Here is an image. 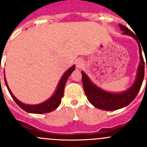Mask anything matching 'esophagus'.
Wrapping results in <instances>:
<instances>
[{
    "mask_svg": "<svg viewBox=\"0 0 147 147\" xmlns=\"http://www.w3.org/2000/svg\"><path fill=\"white\" fill-rule=\"evenodd\" d=\"M84 65V61H83L82 59H81V58H79V59H77L76 60V67H78V68H80V67H82V65Z\"/></svg>",
    "mask_w": 147,
    "mask_h": 147,
    "instance_id": "obj_1",
    "label": "esophagus"
}]
</instances>
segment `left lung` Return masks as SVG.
Returning a JSON list of instances; mask_svg holds the SVG:
<instances>
[{
    "label": "left lung",
    "instance_id": "1",
    "mask_svg": "<svg viewBox=\"0 0 147 147\" xmlns=\"http://www.w3.org/2000/svg\"><path fill=\"white\" fill-rule=\"evenodd\" d=\"M121 30L123 31V34L126 35L132 36L135 38L138 44L139 47V54H140V65L138 69L137 77L132 85L131 88L121 93H110V92L105 91L104 90L101 89L100 88L95 85L90 80L85 72L82 71V85L84 88V90L86 94L90 103L96 107V108L101 109V110H107V111H113V110L121 109L124 107L135 99L137 96L138 93L139 92L141 87L142 85L144 78V61L142 56V51H141V45L140 42L138 41L136 36L128 28L124 26L119 24ZM147 69V64H146Z\"/></svg>",
    "mask_w": 147,
    "mask_h": 147
}]
</instances>
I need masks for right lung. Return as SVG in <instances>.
<instances>
[{
  "label": "right lung",
  "instance_id": "right-lung-1",
  "mask_svg": "<svg viewBox=\"0 0 147 147\" xmlns=\"http://www.w3.org/2000/svg\"><path fill=\"white\" fill-rule=\"evenodd\" d=\"M75 69V65H73L70 67L69 69L67 70L66 72L65 73L63 76L59 80V82L58 83L57 88L56 90L55 93L52 96L49 98L48 100L45 101L42 103H40L39 105H26V104L23 103V102H20L15 96L12 94V93L10 90L9 88L8 87L7 82H6V79H5L4 76V80L6 85L7 87V89L9 92L11 96L14 99L17 105L23 109V110H25L26 112L30 113H36V114H42V113H50L55 109L57 108L59 106L61 103V100L62 98L63 97V94H64V88L65 83L67 82V79L71 74V73L74 71Z\"/></svg>",
  "mask_w": 147,
  "mask_h": 147
}]
</instances>
